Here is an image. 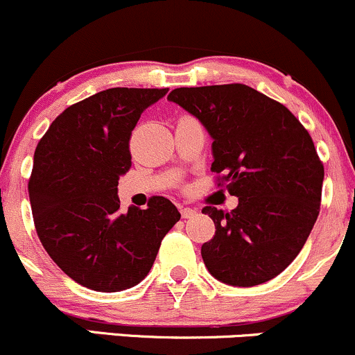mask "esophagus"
I'll return each mask as SVG.
<instances>
[{"mask_svg":"<svg viewBox=\"0 0 355 355\" xmlns=\"http://www.w3.org/2000/svg\"><path fill=\"white\" fill-rule=\"evenodd\" d=\"M180 214L184 219H190V217L197 216V209H192V207H180Z\"/></svg>","mask_w":355,"mask_h":355,"instance_id":"obj_1","label":"esophagus"}]
</instances>
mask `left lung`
Returning a JSON list of instances; mask_svg holds the SVG:
<instances>
[{
    "label": "left lung",
    "mask_w": 355,
    "mask_h": 355,
    "mask_svg": "<svg viewBox=\"0 0 355 355\" xmlns=\"http://www.w3.org/2000/svg\"><path fill=\"white\" fill-rule=\"evenodd\" d=\"M168 101L212 138V166L239 198L231 212L204 207L216 236L202 244L210 275L256 286L278 276L305 246L318 217L323 165L309 131L283 104L244 84L173 89Z\"/></svg>",
    "instance_id": "8db88e82"
}]
</instances>
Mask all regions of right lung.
<instances>
[{"mask_svg":"<svg viewBox=\"0 0 355 355\" xmlns=\"http://www.w3.org/2000/svg\"><path fill=\"white\" fill-rule=\"evenodd\" d=\"M168 89L112 87L65 109L37 145L28 182L35 229L65 275L103 293L138 285L180 220L165 197L119 210L139 116Z\"/></svg>","mask_w":355,"mask_h":355,"instance_id":"1","label":"right lung"}]
</instances>
